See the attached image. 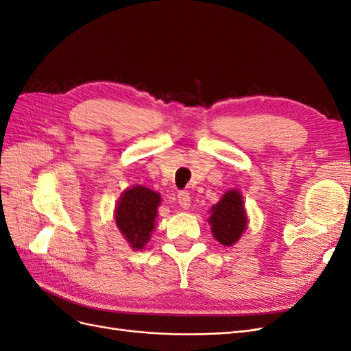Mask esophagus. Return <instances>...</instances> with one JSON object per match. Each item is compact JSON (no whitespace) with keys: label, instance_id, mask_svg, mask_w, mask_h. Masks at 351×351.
I'll return each instance as SVG.
<instances>
[{"label":"esophagus","instance_id":"1","mask_svg":"<svg viewBox=\"0 0 351 351\" xmlns=\"http://www.w3.org/2000/svg\"><path fill=\"white\" fill-rule=\"evenodd\" d=\"M177 200L183 209H187L190 206V196L187 192H184V190L177 195Z\"/></svg>","mask_w":351,"mask_h":351}]
</instances>
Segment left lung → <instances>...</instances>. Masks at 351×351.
I'll use <instances>...</instances> for the list:
<instances>
[{"instance_id":"1","label":"left lung","mask_w":351,"mask_h":351,"mask_svg":"<svg viewBox=\"0 0 351 351\" xmlns=\"http://www.w3.org/2000/svg\"><path fill=\"white\" fill-rule=\"evenodd\" d=\"M208 222L212 236L222 246H232L247 230V212L239 189H231L221 196L218 204L210 208Z\"/></svg>"}]
</instances>
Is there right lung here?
I'll return each instance as SVG.
<instances>
[{
  "mask_svg": "<svg viewBox=\"0 0 351 351\" xmlns=\"http://www.w3.org/2000/svg\"><path fill=\"white\" fill-rule=\"evenodd\" d=\"M161 202V195L142 184L125 189L117 200L115 224L133 250H142L149 241Z\"/></svg>",
  "mask_w": 351,
  "mask_h": 351,
  "instance_id": "obj_1",
  "label": "right lung"
}]
</instances>
